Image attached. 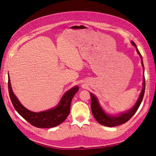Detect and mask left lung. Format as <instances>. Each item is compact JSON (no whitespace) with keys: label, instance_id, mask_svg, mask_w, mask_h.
I'll return each instance as SVG.
<instances>
[{"label":"left lung","instance_id":"8db88e82","mask_svg":"<svg viewBox=\"0 0 156 156\" xmlns=\"http://www.w3.org/2000/svg\"><path fill=\"white\" fill-rule=\"evenodd\" d=\"M131 44L135 47L136 52H137V53L140 56L141 63H142L143 70L144 72V68L142 55H141V54L140 53L139 51L138 50L137 48H136V45L133 41H131ZM143 77H144V79H143V90L140 92L138 100L135 103V105L128 111L121 113V114L119 115L118 116L109 115L106 114V113L104 112V111L102 109L100 103H99L98 98L94 96V94L90 93L92 112L93 114V116H94V118H95L96 120L99 122V123L103 126H107V127H115V126H119L126 123V122L128 121L131 118L135 115V113L136 112V111L138 110V108L140 105L141 102H142L143 97H144V91H145V78H144V76Z\"/></svg>","mask_w":156,"mask_h":156}]
</instances>
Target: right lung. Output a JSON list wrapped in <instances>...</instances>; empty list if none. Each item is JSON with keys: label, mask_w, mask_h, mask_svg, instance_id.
Returning <instances> with one entry per match:
<instances>
[{"label": "right lung", "mask_w": 156, "mask_h": 156, "mask_svg": "<svg viewBox=\"0 0 156 156\" xmlns=\"http://www.w3.org/2000/svg\"><path fill=\"white\" fill-rule=\"evenodd\" d=\"M8 86L10 100L16 111L30 124L39 128H50L62 123L70 112L72 98L79 89L76 86L68 90L64 94L56 107L50 110L35 112L28 110L22 105L20 101L14 95L11 87L10 77H8Z\"/></svg>", "instance_id": "obj_1"}]
</instances>
